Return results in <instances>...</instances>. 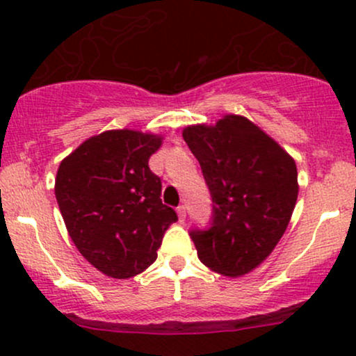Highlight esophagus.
I'll return each instance as SVG.
<instances>
[{"mask_svg": "<svg viewBox=\"0 0 356 356\" xmlns=\"http://www.w3.org/2000/svg\"><path fill=\"white\" fill-rule=\"evenodd\" d=\"M177 216H179V220H181V222L186 220V206H179L177 207Z\"/></svg>", "mask_w": 356, "mask_h": 356, "instance_id": "1", "label": "esophagus"}]
</instances>
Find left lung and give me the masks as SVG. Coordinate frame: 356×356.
<instances>
[{"label": "left lung", "instance_id": "left-lung-1", "mask_svg": "<svg viewBox=\"0 0 356 356\" xmlns=\"http://www.w3.org/2000/svg\"><path fill=\"white\" fill-rule=\"evenodd\" d=\"M182 137L201 164L212 224L191 231L202 264L238 277L256 269L283 238L298 199L295 159L256 124L227 113L189 125Z\"/></svg>", "mask_w": 356, "mask_h": 356}]
</instances>
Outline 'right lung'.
Returning <instances> with one entry per match:
<instances>
[{"label": "right lung", "mask_w": 356, "mask_h": 356, "mask_svg": "<svg viewBox=\"0 0 356 356\" xmlns=\"http://www.w3.org/2000/svg\"><path fill=\"white\" fill-rule=\"evenodd\" d=\"M162 140L138 130H105L67 155L56 172V202L73 244L115 280L145 271L177 220L162 204L161 179L149 169Z\"/></svg>", "instance_id": "right-lung-1"}]
</instances>
